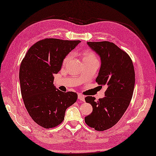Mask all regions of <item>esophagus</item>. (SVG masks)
<instances>
[{
	"label": "esophagus",
	"mask_w": 156,
	"mask_h": 156,
	"mask_svg": "<svg viewBox=\"0 0 156 156\" xmlns=\"http://www.w3.org/2000/svg\"><path fill=\"white\" fill-rule=\"evenodd\" d=\"M78 98L79 100H80L81 101H83V102L85 101V97L82 95L81 94H78Z\"/></svg>",
	"instance_id": "34e87169"
}]
</instances>
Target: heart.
I'll list each match as a JSON object with an SVG mask.
<instances>
[{
    "label": "heart",
    "mask_w": 156,
    "mask_h": 156,
    "mask_svg": "<svg viewBox=\"0 0 156 156\" xmlns=\"http://www.w3.org/2000/svg\"><path fill=\"white\" fill-rule=\"evenodd\" d=\"M72 58V54H69L65 58L63 59V65H66V63L69 62ZM94 61H97L98 59L95 54L92 51L87 50L85 51L83 53V62H94Z\"/></svg>",
    "instance_id": "obj_1"
}]
</instances>
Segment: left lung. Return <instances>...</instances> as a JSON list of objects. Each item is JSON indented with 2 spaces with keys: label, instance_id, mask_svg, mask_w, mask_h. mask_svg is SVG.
<instances>
[{
  "label": "left lung",
  "instance_id": "1",
  "mask_svg": "<svg viewBox=\"0 0 156 156\" xmlns=\"http://www.w3.org/2000/svg\"><path fill=\"white\" fill-rule=\"evenodd\" d=\"M100 56L101 66L96 79L98 85H107L105 97L95 101L85 97L93 107V112L85 118V123L97 131L112 128L126 112L134 92L135 71L130 57L126 51L110 41L87 42Z\"/></svg>",
  "mask_w": 156,
  "mask_h": 156
}]
</instances>
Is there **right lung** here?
Returning a JSON list of instances; mask_svg holds the SVG:
<instances>
[{
    "mask_svg": "<svg viewBox=\"0 0 156 156\" xmlns=\"http://www.w3.org/2000/svg\"><path fill=\"white\" fill-rule=\"evenodd\" d=\"M80 40L45 38L32 45L22 59L19 72L22 97L33 120L44 128L63 122L66 109L74 104L77 94L64 93L54 85V75L63 59Z\"/></svg>",
    "mask_w": 156,
    "mask_h": 156,
    "instance_id": "right-lung-1",
    "label": "right lung"
}]
</instances>
